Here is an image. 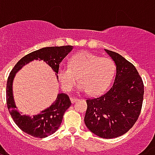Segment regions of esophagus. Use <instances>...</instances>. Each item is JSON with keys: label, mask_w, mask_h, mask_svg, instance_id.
Returning a JSON list of instances; mask_svg holds the SVG:
<instances>
[{"label": "esophagus", "mask_w": 155, "mask_h": 155, "mask_svg": "<svg viewBox=\"0 0 155 155\" xmlns=\"http://www.w3.org/2000/svg\"><path fill=\"white\" fill-rule=\"evenodd\" d=\"M78 100H79L78 98H72V97H71V101L72 104H74V103H75V102H76V101H78Z\"/></svg>", "instance_id": "esophagus-1"}]
</instances>
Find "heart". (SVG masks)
I'll use <instances>...</instances> for the list:
<instances>
[{
  "label": "heart",
  "mask_w": 155,
  "mask_h": 155,
  "mask_svg": "<svg viewBox=\"0 0 155 155\" xmlns=\"http://www.w3.org/2000/svg\"><path fill=\"white\" fill-rule=\"evenodd\" d=\"M115 68V64L110 58L81 51L70 59L68 66L58 67L57 78L61 89L66 92L71 91L79 80V90L95 96L108 88Z\"/></svg>",
  "instance_id": "heart-1"
}]
</instances>
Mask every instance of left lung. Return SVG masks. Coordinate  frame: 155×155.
Returning <instances> with one entry per match:
<instances>
[{"mask_svg":"<svg viewBox=\"0 0 155 155\" xmlns=\"http://www.w3.org/2000/svg\"><path fill=\"white\" fill-rule=\"evenodd\" d=\"M105 51L116 64L114 83L103 95L87 99L84 123L96 136L112 139L124 135L137 121L143 103L144 84L132 63L115 51Z\"/></svg>","mask_w":155,"mask_h":155,"instance_id":"8db88e82","label":"left lung"}]
</instances>
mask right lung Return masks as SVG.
<instances>
[{"label": "right lung", "instance_id": "1", "mask_svg": "<svg viewBox=\"0 0 155 155\" xmlns=\"http://www.w3.org/2000/svg\"><path fill=\"white\" fill-rule=\"evenodd\" d=\"M72 48V46H61L38 49L22 57L10 71L6 84V104L8 110L18 127L28 135L38 138H45L56 132L61 124L64 113L71 105V103L68 95L59 94L53 104L42 111L39 114L33 117L22 115V113L18 112L14 101L12 87L15 74L26 64L34 60H39L45 61L51 66L53 71L56 72L57 77V70L60 63Z\"/></svg>", "mask_w": 155, "mask_h": 155}]
</instances>
